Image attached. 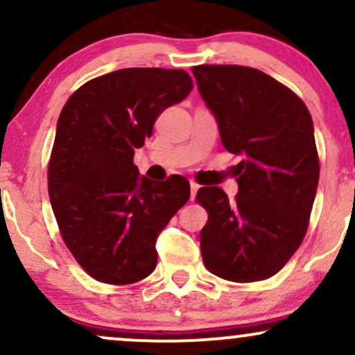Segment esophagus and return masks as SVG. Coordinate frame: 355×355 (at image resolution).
I'll return each mask as SVG.
<instances>
[{
	"mask_svg": "<svg viewBox=\"0 0 355 355\" xmlns=\"http://www.w3.org/2000/svg\"><path fill=\"white\" fill-rule=\"evenodd\" d=\"M198 189H200V187H198L197 183H195V182H190V198H191V200H195V197H197V191H198Z\"/></svg>",
	"mask_w": 355,
	"mask_h": 355,
	"instance_id": "1",
	"label": "esophagus"
}]
</instances>
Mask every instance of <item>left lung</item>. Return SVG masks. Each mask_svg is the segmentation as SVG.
<instances>
[{
	"label": "left lung",
	"instance_id": "obj_1",
	"mask_svg": "<svg viewBox=\"0 0 355 355\" xmlns=\"http://www.w3.org/2000/svg\"><path fill=\"white\" fill-rule=\"evenodd\" d=\"M191 71L223 146L242 157L234 202L218 187L197 193L209 211L203 263L232 282L268 279L307 232L319 185L312 116L294 92L255 68L200 64Z\"/></svg>",
	"mask_w": 355,
	"mask_h": 355
}]
</instances>
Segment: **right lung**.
Instances as JSON below:
<instances>
[{
  "instance_id": "add662e5",
  "label": "right lung",
  "mask_w": 355,
  "mask_h": 355,
  "mask_svg": "<svg viewBox=\"0 0 355 355\" xmlns=\"http://www.w3.org/2000/svg\"><path fill=\"white\" fill-rule=\"evenodd\" d=\"M191 88L183 70L125 68L89 80L61 110L48 193L64 243L100 282L135 284L152 274L158 235L189 202L185 177L152 182L133 155L158 115Z\"/></svg>"
}]
</instances>
